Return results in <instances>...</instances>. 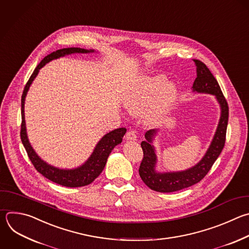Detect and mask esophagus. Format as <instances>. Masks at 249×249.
I'll return each instance as SVG.
<instances>
[{
    "label": "esophagus",
    "instance_id": "34e87169",
    "mask_svg": "<svg viewBox=\"0 0 249 249\" xmlns=\"http://www.w3.org/2000/svg\"><path fill=\"white\" fill-rule=\"evenodd\" d=\"M125 137H126V140H128V141H136L137 140V135L134 130H129Z\"/></svg>",
    "mask_w": 249,
    "mask_h": 249
}]
</instances>
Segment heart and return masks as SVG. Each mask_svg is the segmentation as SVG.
<instances>
[{"instance_id":"heart-1","label":"heart","mask_w":249,"mask_h":249,"mask_svg":"<svg viewBox=\"0 0 249 249\" xmlns=\"http://www.w3.org/2000/svg\"><path fill=\"white\" fill-rule=\"evenodd\" d=\"M176 95L175 86L166 84L165 77L159 75L143 77L126 96L125 105L135 115L143 113L152 105L147 119L149 123L154 124L166 115L175 102Z\"/></svg>"}]
</instances>
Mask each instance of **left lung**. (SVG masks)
I'll list each match as a JSON object with an SVG mask.
<instances>
[{
  "label": "left lung",
  "mask_w": 249,
  "mask_h": 249,
  "mask_svg": "<svg viewBox=\"0 0 249 249\" xmlns=\"http://www.w3.org/2000/svg\"><path fill=\"white\" fill-rule=\"evenodd\" d=\"M196 66V78L194 82L193 89L198 93H207L215 95L221 106V117L213 141L203 158L189 170L173 173H156L154 170L156 155L154 147L151 145L155 130H149L145 133V141L141 142L143 151V157L141 162L139 174L142 182L151 190L159 193H172L189 188L200 182L211 169L212 165L222 152L225 142L229 119V106L221 91L217 80L209 68L200 60L194 59Z\"/></svg>",
  "instance_id": "8db88e82"
}]
</instances>
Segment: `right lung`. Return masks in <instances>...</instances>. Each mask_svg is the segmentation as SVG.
I'll return each mask as SVG.
<instances>
[{
	"label": "right lung",
	"instance_id": "add662e5",
	"mask_svg": "<svg viewBox=\"0 0 249 249\" xmlns=\"http://www.w3.org/2000/svg\"><path fill=\"white\" fill-rule=\"evenodd\" d=\"M93 50H85L80 48H66L57 50L55 52H53L52 53L48 54L43 58V60L37 65V67L34 69L33 73L31 74L29 80L27 81L26 85L24 87L22 96H21V125H20V139L21 142L26 149V152L28 154V157L30 161L32 162L33 166L35 169L42 174L44 177L49 179L50 181L58 184L60 186L68 187V188H78V187H84L87 185H90L92 182L95 181L99 177V175L103 172L107 160L108 158V155L112 151L115 145L120 143L122 142V139L126 133V128H118L115 129L108 134H107L97 144L93 154L88 159V161L82 165L81 167L73 170H63L58 169L55 167L48 165L46 162H44L34 151L32 146L29 143V141L27 139L26 135V127H25V120H24V102L25 97L27 94V91L31 85L32 81L37 76L39 69L42 68L47 62L58 58L60 56H63L65 54L70 53H92Z\"/></svg>",
	"mask_w": 249,
	"mask_h": 249
}]
</instances>
